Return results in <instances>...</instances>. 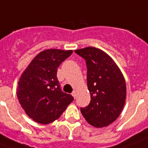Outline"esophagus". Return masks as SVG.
Here are the masks:
<instances>
[{
	"label": "esophagus",
	"mask_w": 148,
	"mask_h": 148,
	"mask_svg": "<svg viewBox=\"0 0 148 148\" xmlns=\"http://www.w3.org/2000/svg\"><path fill=\"white\" fill-rule=\"evenodd\" d=\"M76 95H77V91H76V90H74L73 93H72V95H73V97H74V99L76 98Z\"/></svg>",
	"instance_id": "1"
}]
</instances>
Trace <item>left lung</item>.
Masks as SVG:
<instances>
[{"label":"left lung","mask_w":148,"mask_h":148,"mask_svg":"<svg viewBox=\"0 0 148 148\" xmlns=\"http://www.w3.org/2000/svg\"><path fill=\"white\" fill-rule=\"evenodd\" d=\"M75 53L86 60L91 99L88 106L81 108L82 114L93 127H107L119 116L124 106V77L114 60L102 49L90 46L76 49Z\"/></svg>","instance_id":"obj_1"}]
</instances>
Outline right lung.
<instances>
[{
    "label": "right lung",
    "mask_w": 148,
    "mask_h": 148,
    "mask_svg": "<svg viewBox=\"0 0 148 148\" xmlns=\"http://www.w3.org/2000/svg\"><path fill=\"white\" fill-rule=\"evenodd\" d=\"M72 50L50 49L39 53L21 75L16 95L28 116L41 124L58 119L74 100L64 93L57 77L58 67Z\"/></svg>",
    "instance_id": "right-lung-1"
}]
</instances>
